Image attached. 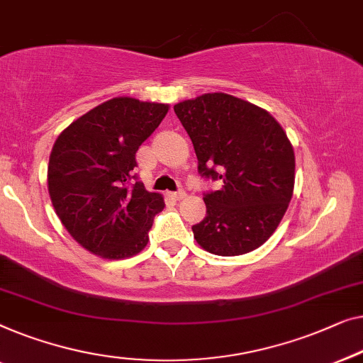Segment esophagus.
<instances>
[{"instance_id":"esophagus-1","label":"esophagus","mask_w":363,"mask_h":363,"mask_svg":"<svg viewBox=\"0 0 363 363\" xmlns=\"http://www.w3.org/2000/svg\"><path fill=\"white\" fill-rule=\"evenodd\" d=\"M171 199H174V201H182L184 197H186V192L184 191H179V192H171L169 194Z\"/></svg>"}]
</instances>
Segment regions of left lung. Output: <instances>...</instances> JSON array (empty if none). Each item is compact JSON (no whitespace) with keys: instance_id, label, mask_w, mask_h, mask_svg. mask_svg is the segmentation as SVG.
<instances>
[{"instance_id":"8db88e82","label":"left lung","mask_w":363,"mask_h":363,"mask_svg":"<svg viewBox=\"0 0 363 363\" xmlns=\"http://www.w3.org/2000/svg\"><path fill=\"white\" fill-rule=\"evenodd\" d=\"M199 161V172L220 182L206 194L207 213L192 225L208 253L253 252L277 230L294 191V150L264 108L213 91L174 105Z\"/></svg>"}]
</instances>
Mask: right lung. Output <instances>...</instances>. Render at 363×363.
I'll return each mask as SVG.
<instances>
[{"mask_svg":"<svg viewBox=\"0 0 363 363\" xmlns=\"http://www.w3.org/2000/svg\"><path fill=\"white\" fill-rule=\"evenodd\" d=\"M169 111L167 104L115 96L72 121L49 156L48 189L54 211L80 247L105 259L138 255L150 242L164 197L126 181L136 151Z\"/></svg>","mask_w":363,"mask_h":363,"instance_id":"1","label":"right lung"}]
</instances>
